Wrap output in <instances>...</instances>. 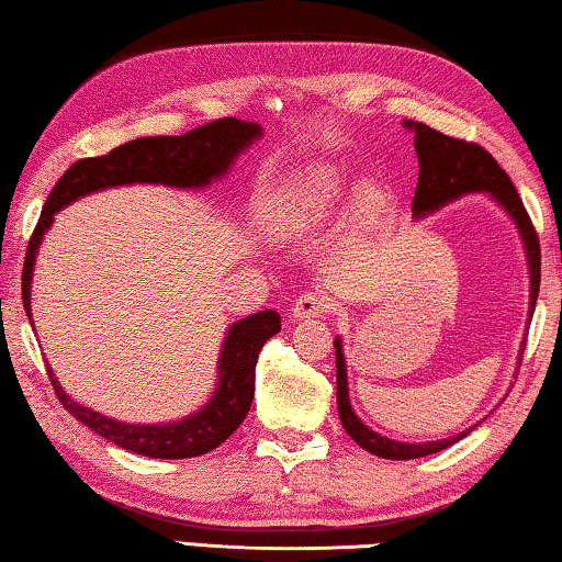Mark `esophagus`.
Listing matches in <instances>:
<instances>
[{
    "mask_svg": "<svg viewBox=\"0 0 562 562\" xmlns=\"http://www.w3.org/2000/svg\"><path fill=\"white\" fill-rule=\"evenodd\" d=\"M326 311H328V299L324 296V293L306 291V293H301L296 301H293L291 314H293V318L301 321V318H318V316H324Z\"/></svg>",
    "mask_w": 562,
    "mask_h": 562,
    "instance_id": "obj_1",
    "label": "esophagus"
}]
</instances>
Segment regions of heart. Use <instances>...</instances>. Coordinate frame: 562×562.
<instances>
[{"label": "heart", "mask_w": 562, "mask_h": 562, "mask_svg": "<svg viewBox=\"0 0 562 562\" xmlns=\"http://www.w3.org/2000/svg\"><path fill=\"white\" fill-rule=\"evenodd\" d=\"M348 191V179L338 169L311 171L299 181H291L279 196L273 199V218L286 228H303L326 218ZM383 191L363 187L356 196L361 216H373L383 206Z\"/></svg>", "instance_id": "obj_1"}]
</instances>
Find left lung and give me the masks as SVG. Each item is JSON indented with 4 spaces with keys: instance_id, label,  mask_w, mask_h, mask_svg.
I'll return each mask as SVG.
<instances>
[{
    "instance_id": "obj_1",
    "label": "left lung",
    "mask_w": 562,
    "mask_h": 562,
    "mask_svg": "<svg viewBox=\"0 0 562 562\" xmlns=\"http://www.w3.org/2000/svg\"><path fill=\"white\" fill-rule=\"evenodd\" d=\"M406 126L416 134V154H418V187L416 196H413V214L423 216L426 211H436L448 201H453L463 194H473V191H488V194L498 201V204L508 211L515 224L520 228L522 241H526L528 266H530V316L536 311L538 291H540V241L536 234V226L528 216L526 206L518 191H515L513 181L505 173L498 161L493 159L491 151H485L481 144L456 139L443 132H436L426 124L406 122ZM336 403L338 416L358 446L368 453L379 458H391V461H408V458H423L434 456L438 450L458 443V440L468 436V430L461 436H453L448 440H430V443H398V440L383 438L366 428L348 403V383H346V361L341 353V341H336ZM526 348V344H522Z\"/></svg>"
}]
</instances>
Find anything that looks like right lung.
<instances>
[{"instance_id": "obj_1", "label": "right lung", "mask_w": 562, "mask_h": 562, "mask_svg": "<svg viewBox=\"0 0 562 562\" xmlns=\"http://www.w3.org/2000/svg\"><path fill=\"white\" fill-rule=\"evenodd\" d=\"M259 136V124L226 116L191 128L181 136H144V139L116 146L104 156L74 161L49 191L30 246H26L22 271V301L26 316H32L30 289L36 248H40L42 236L59 209L71 204L74 199L91 194V191L122 187V183H164V187L179 189L206 187L211 179L221 177L232 167L234 156L241 154ZM279 330L281 321L276 311H261V314L236 321L228 328L224 351L218 358L221 379L214 398L194 416L179 423H164V426H132V423H119L101 416V413L71 401L61 391L59 381L54 379L49 366L47 371L61 406L94 434L112 440L124 450H132V453L177 461V458L209 453L241 426L254 401V371L259 363V353L263 344Z\"/></svg>"}]
</instances>
